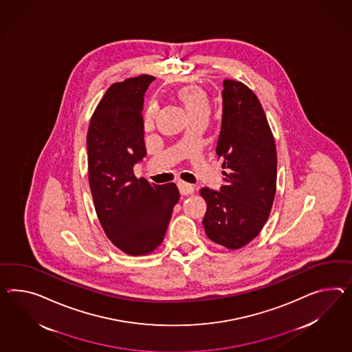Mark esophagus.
<instances>
[{"mask_svg": "<svg viewBox=\"0 0 352 352\" xmlns=\"http://www.w3.org/2000/svg\"><path fill=\"white\" fill-rule=\"evenodd\" d=\"M177 186H179V190H180L181 195H191L194 192V186L190 185V184H186V182L181 181V182L177 184Z\"/></svg>", "mask_w": 352, "mask_h": 352, "instance_id": "34e87169", "label": "esophagus"}]
</instances>
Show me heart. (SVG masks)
<instances>
[{"label":"heart","instance_id":"1","mask_svg":"<svg viewBox=\"0 0 352 352\" xmlns=\"http://www.w3.org/2000/svg\"><path fill=\"white\" fill-rule=\"evenodd\" d=\"M176 98L182 104L186 111L190 120L194 118H208L212 111V103L207 91L197 85H188L180 88L176 91ZM155 104L151 103L145 111L144 127L145 130H151L153 127L154 118H155Z\"/></svg>","mask_w":352,"mask_h":352}]
</instances>
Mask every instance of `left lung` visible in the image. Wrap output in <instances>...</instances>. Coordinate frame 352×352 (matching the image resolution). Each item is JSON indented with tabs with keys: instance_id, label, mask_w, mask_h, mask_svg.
Segmentation results:
<instances>
[{
	"instance_id": "left-lung-1",
	"label": "left lung",
	"mask_w": 352,
	"mask_h": 352,
	"mask_svg": "<svg viewBox=\"0 0 352 352\" xmlns=\"http://www.w3.org/2000/svg\"><path fill=\"white\" fill-rule=\"evenodd\" d=\"M217 143L225 168L219 191L203 188L208 237L227 249L255 239L268 221L277 184V152L261 102L241 81L226 79Z\"/></svg>"
}]
</instances>
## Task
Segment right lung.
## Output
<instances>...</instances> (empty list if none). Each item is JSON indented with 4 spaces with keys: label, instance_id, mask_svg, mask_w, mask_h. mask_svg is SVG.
<instances>
[{
    "label": "right lung",
    "instance_id": "obj_1",
    "mask_svg": "<svg viewBox=\"0 0 352 352\" xmlns=\"http://www.w3.org/2000/svg\"><path fill=\"white\" fill-rule=\"evenodd\" d=\"M151 75L115 82L91 116L87 149L89 186L100 225L129 255L153 252L164 239L177 186L136 179L134 166L146 154L143 103Z\"/></svg>",
    "mask_w": 352,
    "mask_h": 352
}]
</instances>
